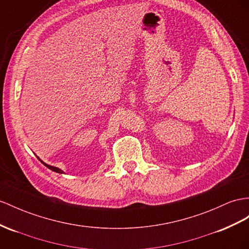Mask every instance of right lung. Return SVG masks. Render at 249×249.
Segmentation results:
<instances>
[{"label":"right lung","instance_id":"obj_1","mask_svg":"<svg viewBox=\"0 0 249 249\" xmlns=\"http://www.w3.org/2000/svg\"><path fill=\"white\" fill-rule=\"evenodd\" d=\"M42 162V161H41ZM44 165H45V166L47 167V168H49V169H52L53 171H55V173H59V174H63V171L61 170V169H59L58 167H53V166H50V165H48V164H46V163H44V162H42Z\"/></svg>","mask_w":249,"mask_h":249}]
</instances>
